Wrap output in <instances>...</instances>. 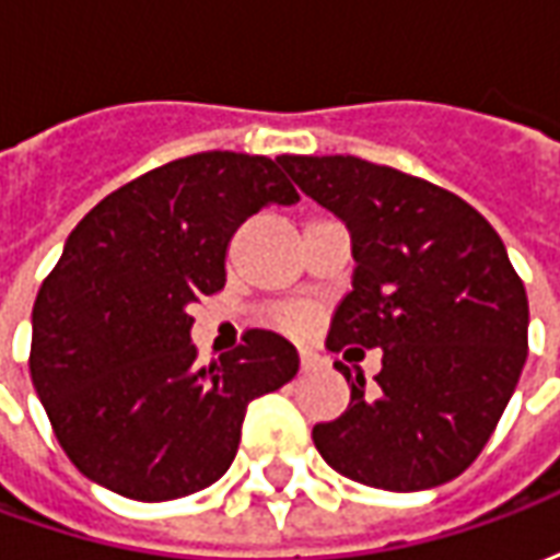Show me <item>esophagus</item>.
<instances>
[{"mask_svg":"<svg viewBox=\"0 0 560 560\" xmlns=\"http://www.w3.org/2000/svg\"><path fill=\"white\" fill-rule=\"evenodd\" d=\"M300 365H303V372H320L324 369V357L312 351V348H300Z\"/></svg>","mask_w":560,"mask_h":560,"instance_id":"obj_1","label":"esophagus"}]
</instances>
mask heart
Segmentation results:
<instances>
[{
	"instance_id": "1",
	"label": "heart",
	"mask_w": 560,
	"mask_h": 560,
	"mask_svg": "<svg viewBox=\"0 0 560 560\" xmlns=\"http://www.w3.org/2000/svg\"><path fill=\"white\" fill-rule=\"evenodd\" d=\"M281 329H288V332H305V329L312 327V312L305 308V305H291V308H281L279 315H276Z\"/></svg>"
}]
</instances>
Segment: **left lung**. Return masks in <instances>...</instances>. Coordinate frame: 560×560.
I'll return each mask as SVG.
<instances>
[{
  "label": "left lung",
  "mask_w": 560,
  "mask_h": 560,
  "mask_svg": "<svg viewBox=\"0 0 560 560\" xmlns=\"http://www.w3.org/2000/svg\"><path fill=\"white\" fill-rule=\"evenodd\" d=\"M305 195L345 221L353 291L327 348H381L375 387L339 363L351 405L317 422L341 477L420 492L468 468L494 432L528 357V296L501 236L438 185L353 155H281Z\"/></svg>",
  "instance_id": "left-lung-1"
}]
</instances>
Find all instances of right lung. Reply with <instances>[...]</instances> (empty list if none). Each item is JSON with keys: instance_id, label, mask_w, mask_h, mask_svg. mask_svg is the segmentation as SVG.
Listing matches in <instances>:
<instances>
[{"instance_id": "right-lung-1", "label": "right lung", "mask_w": 560, "mask_h": 560, "mask_svg": "<svg viewBox=\"0 0 560 560\" xmlns=\"http://www.w3.org/2000/svg\"><path fill=\"white\" fill-rule=\"evenodd\" d=\"M300 195L281 161L200 152L143 173L86 212L32 305L30 372L83 477L135 501L200 492L231 468L248 401L300 357L269 329L197 365L188 305L224 288L248 215Z\"/></svg>"}]
</instances>
